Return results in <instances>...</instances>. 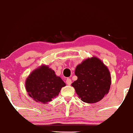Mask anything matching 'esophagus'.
Masks as SVG:
<instances>
[{
	"label": "esophagus",
	"instance_id": "esophagus-1",
	"mask_svg": "<svg viewBox=\"0 0 133 133\" xmlns=\"http://www.w3.org/2000/svg\"><path fill=\"white\" fill-rule=\"evenodd\" d=\"M66 84L68 85H70L71 84V83H72L71 80L70 78H67L66 80Z\"/></svg>",
	"mask_w": 133,
	"mask_h": 133
}]
</instances>
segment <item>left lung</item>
I'll use <instances>...</instances> for the list:
<instances>
[{"label":"left lung","mask_w":133,"mask_h":133,"mask_svg":"<svg viewBox=\"0 0 133 133\" xmlns=\"http://www.w3.org/2000/svg\"><path fill=\"white\" fill-rule=\"evenodd\" d=\"M75 75L77 79L71 86L84 102L97 103L108 93L111 84L110 72L97 57L87 58L77 65Z\"/></svg>","instance_id":"1"}]
</instances>
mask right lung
Segmentation results:
<instances>
[{"label":"right lung","mask_w":133,"mask_h":133,"mask_svg":"<svg viewBox=\"0 0 133 133\" xmlns=\"http://www.w3.org/2000/svg\"><path fill=\"white\" fill-rule=\"evenodd\" d=\"M65 86L66 84L62 79L46 65H42L32 71L25 81L28 95L37 102L44 104L59 95Z\"/></svg>","instance_id":"obj_1"}]
</instances>
